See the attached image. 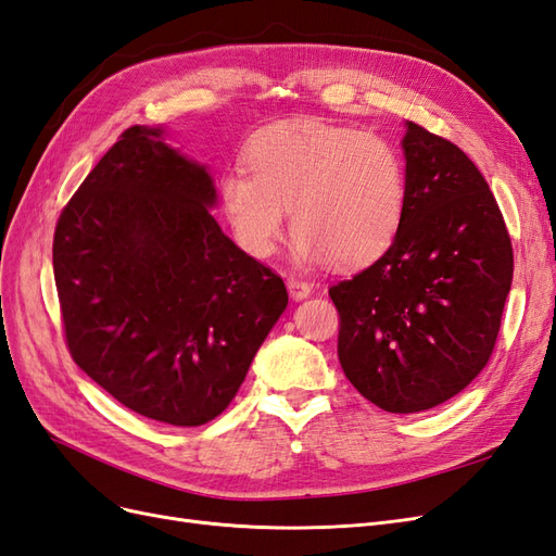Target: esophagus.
<instances>
[{
  "label": "esophagus",
  "instance_id": "1",
  "mask_svg": "<svg viewBox=\"0 0 556 556\" xmlns=\"http://www.w3.org/2000/svg\"><path fill=\"white\" fill-rule=\"evenodd\" d=\"M288 290H290V296L294 301H301V299H306V296L313 294V285L308 280H301L296 276H290L288 278Z\"/></svg>",
  "mask_w": 556,
  "mask_h": 556
}]
</instances>
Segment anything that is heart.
Returning <instances> with one entry per match:
<instances>
[{
  "label": "heart",
  "instance_id": "1",
  "mask_svg": "<svg viewBox=\"0 0 556 556\" xmlns=\"http://www.w3.org/2000/svg\"><path fill=\"white\" fill-rule=\"evenodd\" d=\"M245 166L250 177L229 169L217 192L233 239L257 260L276 250L288 211L299 264H371L406 217V162L378 134L323 121L280 123L250 139Z\"/></svg>",
  "mask_w": 556,
  "mask_h": 556
}]
</instances>
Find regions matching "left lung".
<instances>
[{
	"mask_svg": "<svg viewBox=\"0 0 556 556\" xmlns=\"http://www.w3.org/2000/svg\"><path fill=\"white\" fill-rule=\"evenodd\" d=\"M408 208L384 255L329 288L339 359L387 413H419L473 382L496 343L513 245L490 185L447 139L406 123Z\"/></svg>",
	"mask_w": 556,
	"mask_h": 556,
	"instance_id": "8db88e82",
	"label": "left lung"
}]
</instances>
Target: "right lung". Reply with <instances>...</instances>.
<instances>
[{
    "mask_svg": "<svg viewBox=\"0 0 556 556\" xmlns=\"http://www.w3.org/2000/svg\"><path fill=\"white\" fill-rule=\"evenodd\" d=\"M134 125L64 206L53 271L74 362L143 417L199 427L237 396L288 308L215 223L206 164Z\"/></svg>",
    "mask_w": 556,
    "mask_h": 556,
    "instance_id": "obj_1",
    "label": "right lung"
}]
</instances>
